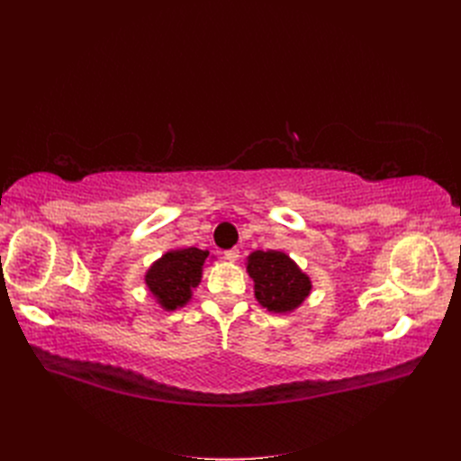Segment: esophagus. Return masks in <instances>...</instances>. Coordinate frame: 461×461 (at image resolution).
<instances>
[{
  "instance_id": "esophagus-1",
  "label": "esophagus",
  "mask_w": 461,
  "mask_h": 461,
  "mask_svg": "<svg viewBox=\"0 0 461 461\" xmlns=\"http://www.w3.org/2000/svg\"><path fill=\"white\" fill-rule=\"evenodd\" d=\"M239 258H240V252H239V249H227V252H225V259H227V261H230V263L239 261Z\"/></svg>"
}]
</instances>
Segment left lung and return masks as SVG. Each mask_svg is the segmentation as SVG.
I'll use <instances>...</instances> for the list:
<instances>
[{"mask_svg": "<svg viewBox=\"0 0 461 461\" xmlns=\"http://www.w3.org/2000/svg\"><path fill=\"white\" fill-rule=\"evenodd\" d=\"M246 271L254 281L256 300L271 313L294 312L312 294V278L278 249H256L246 259Z\"/></svg>", "mask_w": 461, "mask_h": 461, "instance_id": "8db88e82", "label": "left lung"}]
</instances>
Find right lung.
Segmentation results:
<instances>
[{
  "label": "right lung",
  "mask_w": 461,
  "mask_h": 461,
  "mask_svg": "<svg viewBox=\"0 0 461 461\" xmlns=\"http://www.w3.org/2000/svg\"><path fill=\"white\" fill-rule=\"evenodd\" d=\"M207 249L176 248L165 252L146 271V286L165 312H175L192 300V290L202 283Z\"/></svg>",
  "instance_id": "add662e5"
}]
</instances>
